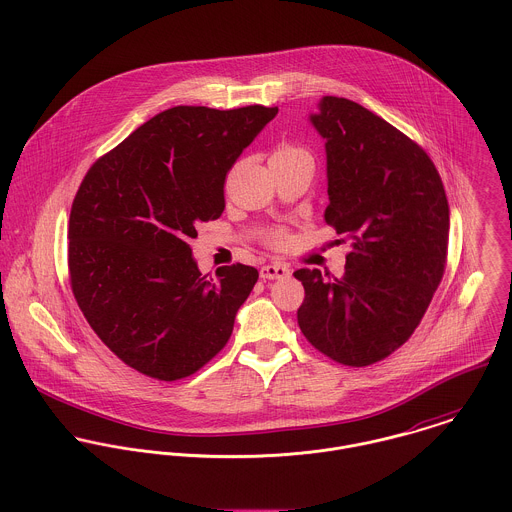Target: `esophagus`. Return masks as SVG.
<instances>
[{"instance_id": "34e87169", "label": "esophagus", "mask_w": 512, "mask_h": 512, "mask_svg": "<svg viewBox=\"0 0 512 512\" xmlns=\"http://www.w3.org/2000/svg\"><path fill=\"white\" fill-rule=\"evenodd\" d=\"M290 274H292L290 266H286V264H282V262L266 264V266H262V270H260L262 280H284V278H290Z\"/></svg>"}]
</instances>
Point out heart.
Here are the masks:
<instances>
[{
    "instance_id": "b5f03b06",
    "label": "heart",
    "mask_w": 512,
    "mask_h": 512,
    "mask_svg": "<svg viewBox=\"0 0 512 512\" xmlns=\"http://www.w3.org/2000/svg\"><path fill=\"white\" fill-rule=\"evenodd\" d=\"M270 161H284V163H309L313 165V157L311 153L301 146H293V144H282L276 147L270 155ZM268 240L274 246H284L288 242V232L284 228H276L268 234Z\"/></svg>"
}]
</instances>
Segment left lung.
<instances>
[{"instance_id": "8db88e82", "label": "left lung", "mask_w": 512, "mask_h": 512, "mask_svg": "<svg viewBox=\"0 0 512 512\" xmlns=\"http://www.w3.org/2000/svg\"><path fill=\"white\" fill-rule=\"evenodd\" d=\"M309 122L325 140V220L353 244L341 280L293 272L305 290L297 323L329 359L372 365L410 339L438 290L447 197L428 153L365 106L323 96Z\"/></svg>"}]
</instances>
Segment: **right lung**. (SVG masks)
I'll return each instance as SVG.
<instances>
[{
  "label": "right lung",
  "mask_w": 512,
  "mask_h": 512,
  "mask_svg": "<svg viewBox=\"0 0 512 512\" xmlns=\"http://www.w3.org/2000/svg\"><path fill=\"white\" fill-rule=\"evenodd\" d=\"M278 108L159 112L82 179L69 220L76 303L100 341L126 365L179 380L230 339L258 270L201 274L189 238L224 211V179Z\"/></svg>",
  "instance_id": "add662e5"
}]
</instances>
